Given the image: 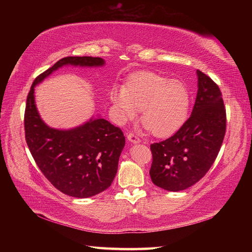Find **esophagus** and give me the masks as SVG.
<instances>
[{"label":"esophagus","mask_w":252,"mask_h":252,"mask_svg":"<svg viewBox=\"0 0 252 252\" xmlns=\"http://www.w3.org/2000/svg\"><path fill=\"white\" fill-rule=\"evenodd\" d=\"M127 140H128L130 143H133V144H139V143H141V140H140L136 135H134V134H128V135H127Z\"/></svg>","instance_id":"esophagus-1"}]
</instances>
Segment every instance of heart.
Masks as SVG:
<instances>
[{
	"label": "heart",
	"mask_w": 252,
	"mask_h": 252,
	"mask_svg": "<svg viewBox=\"0 0 252 252\" xmlns=\"http://www.w3.org/2000/svg\"><path fill=\"white\" fill-rule=\"evenodd\" d=\"M110 100L121 123L137 117L157 137L169 136L186 121L191 96L182 82L155 72L144 71L129 78L125 86H114Z\"/></svg>",
	"instance_id": "obj_1"
}]
</instances>
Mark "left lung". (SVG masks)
Returning <instances> with one entry per match:
<instances>
[{"label":"left lung","instance_id":"obj_1","mask_svg":"<svg viewBox=\"0 0 252 252\" xmlns=\"http://www.w3.org/2000/svg\"><path fill=\"white\" fill-rule=\"evenodd\" d=\"M198 91L191 116L170 138L151 144L150 177L166 191L187 189L214 164L226 133V109L219 86L197 70Z\"/></svg>","mask_w":252,"mask_h":252}]
</instances>
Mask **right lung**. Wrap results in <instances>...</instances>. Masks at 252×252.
Segmentation results:
<instances>
[{
    "instance_id": "obj_1",
    "label": "right lung",
    "mask_w": 252,
    "mask_h": 252,
    "mask_svg": "<svg viewBox=\"0 0 252 252\" xmlns=\"http://www.w3.org/2000/svg\"><path fill=\"white\" fill-rule=\"evenodd\" d=\"M99 57H65L39 74L26 99L25 140L38 168L62 193L88 198L110 187L126 139L122 129L98 116L70 129L49 126L39 115L34 87L62 66L101 67Z\"/></svg>"
}]
</instances>
